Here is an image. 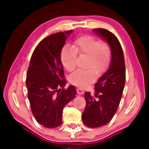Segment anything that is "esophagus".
<instances>
[{
  "label": "esophagus",
  "mask_w": 149,
  "mask_h": 149,
  "mask_svg": "<svg viewBox=\"0 0 149 149\" xmlns=\"http://www.w3.org/2000/svg\"><path fill=\"white\" fill-rule=\"evenodd\" d=\"M77 92L79 95H83V93H84V91H83V89H81V88H77Z\"/></svg>",
  "instance_id": "obj_1"
}]
</instances>
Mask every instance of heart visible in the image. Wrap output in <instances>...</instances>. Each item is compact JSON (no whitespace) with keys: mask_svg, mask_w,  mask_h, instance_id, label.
I'll return each instance as SVG.
<instances>
[{"mask_svg":"<svg viewBox=\"0 0 149 149\" xmlns=\"http://www.w3.org/2000/svg\"><path fill=\"white\" fill-rule=\"evenodd\" d=\"M77 53L88 56L86 70H78L70 76V83L85 87L94 81L96 74L100 75L107 70L111 62V51L109 45L97 38L85 35L77 38L72 47L66 46L61 52V62L66 70L72 71L76 67Z\"/></svg>","mask_w":149,"mask_h":149,"instance_id":"1","label":"heart"}]
</instances>
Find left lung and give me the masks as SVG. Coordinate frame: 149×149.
I'll list each match as a JSON object with an SVG mask.
<instances>
[{"mask_svg":"<svg viewBox=\"0 0 149 149\" xmlns=\"http://www.w3.org/2000/svg\"><path fill=\"white\" fill-rule=\"evenodd\" d=\"M93 32L109 43L111 60L107 72L95 84V97L90 92L85 93L86 106L82 120L85 125L91 128L101 127L111 121L119 105L125 82L123 52L118 38L103 28L93 29Z\"/></svg>","mask_w":149,"mask_h":149,"instance_id":"1","label":"left lung"}]
</instances>
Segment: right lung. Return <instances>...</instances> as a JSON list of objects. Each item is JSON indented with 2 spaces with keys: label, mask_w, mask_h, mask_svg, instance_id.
<instances>
[{
  "label": "right lung",
  "mask_w": 149,
  "mask_h": 149,
  "mask_svg": "<svg viewBox=\"0 0 149 149\" xmlns=\"http://www.w3.org/2000/svg\"><path fill=\"white\" fill-rule=\"evenodd\" d=\"M72 30L45 38L36 47L26 74V87L30 108L36 121L47 128L62 123L64 107L74 99L76 89H65L61 52Z\"/></svg>",
  "instance_id": "1"
}]
</instances>
